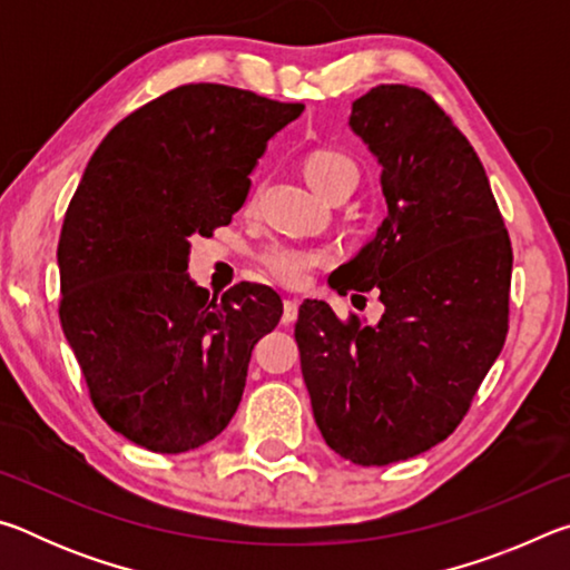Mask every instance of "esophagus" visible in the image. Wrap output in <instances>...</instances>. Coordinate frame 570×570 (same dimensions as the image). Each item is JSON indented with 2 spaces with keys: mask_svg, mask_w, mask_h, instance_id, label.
I'll list each match as a JSON object with an SVG mask.
<instances>
[{
  "mask_svg": "<svg viewBox=\"0 0 570 570\" xmlns=\"http://www.w3.org/2000/svg\"><path fill=\"white\" fill-rule=\"evenodd\" d=\"M296 316H298V302H296V298H284V316H282V322L284 324H294Z\"/></svg>",
  "mask_w": 570,
  "mask_h": 570,
  "instance_id": "34e87169",
  "label": "esophagus"
}]
</instances>
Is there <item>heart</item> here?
Wrapping results in <instances>:
<instances>
[{
    "label": "heart",
    "instance_id": "1",
    "mask_svg": "<svg viewBox=\"0 0 570 570\" xmlns=\"http://www.w3.org/2000/svg\"><path fill=\"white\" fill-rule=\"evenodd\" d=\"M304 173L316 193H322L336 180H352L356 186V178H360L356 163L336 150L312 153L304 163ZM258 258H262L266 272L278 278V282L286 286H298L306 282L308 274H312L316 266H322L326 262V254L308 246L288 244V240H274V244H268L262 250Z\"/></svg>",
    "mask_w": 570,
    "mask_h": 570
}]
</instances>
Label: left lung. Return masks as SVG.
Wrapping results in <instances>:
<instances>
[{"instance_id": "obj_1", "label": "left lung", "mask_w": 570, "mask_h": 570, "mask_svg": "<svg viewBox=\"0 0 570 570\" xmlns=\"http://www.w3.org/2000/svg\"><path fill=\"white\" fill-rule=\"evenodd\" d=\"M350 128L380 163L387 216L330 284L377 288L384 314L342 322L306 298L294 336L326 445L370 468L420 455L465 417L505 344L513 250L478 153L428 92L377 85Z\"/></svg>"}]
</instances>
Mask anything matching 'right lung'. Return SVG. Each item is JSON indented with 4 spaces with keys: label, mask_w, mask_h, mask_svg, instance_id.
<instances>
[{
    "label": "right lung",
    "mask_w": 570,
    "mask_h": 570,
    "mask_svg": "<svg viewBox=\"0 0 570 570\" xmlns=\"http://www.w3.org/2000/svg\"><path fill=\"white\" fill-rule=\"evenodd\" d=\"M228 85H183L105 135L65 214L60 322L100 417L178 455L226 430L250 350L282 320L262 284L208 296L188 276L193 236L228 226L266 142L302 115Z\"/></svg>",
    "instance_id": "right-lung-1"
}]
</instances>
